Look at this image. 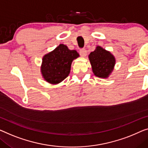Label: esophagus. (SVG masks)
Instances as JSON below:
<instances>
[{
	"label": "esophagus",
	"instance_id": "1",
	"mask_svg": "<svg viewBox=\"0 0 148 148\" xmlns=\"http://www.w3.org/2000/svg\"><path fill=\"white\" fill-rule=\"evenodd\" d=\"M80 54L81 55L82 57H84H84L86 56L87 55V51L85 49H82L80 50Z\"/></svg>",
	"mask_w": 148,
	"mask_h": 148
}]
</instances>
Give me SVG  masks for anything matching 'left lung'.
I'll return each mask as SVG.
<instances>
[{
  "mask_svg": "<svg viewBox=\"0 0 148 148\" xmlns=\"http://www.w3.org/2000/svg\"><path fill=\"white\" fill-rule=\"evenodd\" d=\"M92 70L96 76L108 78L113 72L116 64V58L110 51L102 46H97L94 51L88 55Z\"/></svg>",
  "mask_w": 148,
  "mask_h": 148,
  "instance_id": "left-lung-1",
  "label": "left lung"
}]
</instances>
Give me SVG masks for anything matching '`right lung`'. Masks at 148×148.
<instances>
[{"label":"right lung","mask_w":148,"mask_h":148,"mask_svg":"<svg viewBox=\"0 0 148 148\" xmlns=\"http://www.w3.org/2000/svg\"><path fill=\"white\" fill-rule=\"evenodd\" d=\"M80 56L76 50H69L63 44L42 57L40 72L44 80L53 85L66 78L71 70L72 61Z\"/></svg>","instance_id":"add662e5"}]
</instances>
